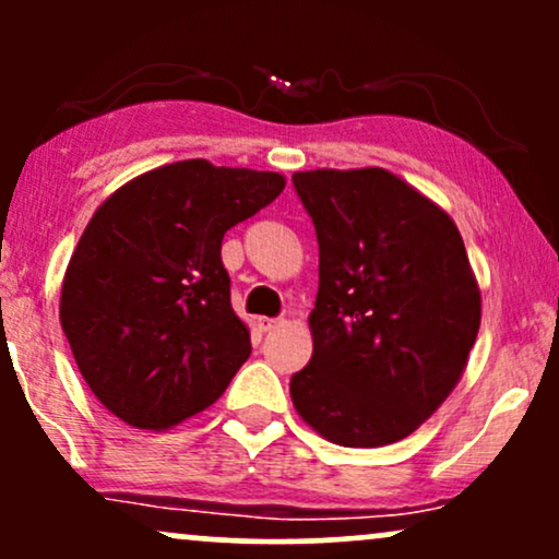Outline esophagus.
<instances>
[{"label": "esophagus", "mask_w": 559, "mask_h": 559, "mask_svg": "<svg viewBox=\"0 0 559 559\" xmlns=\"http://www.w3.org/2000/svg\"><path fill=\"white\" fill-rule=\"evenodd\" d=\"M281 323H284V320H281V318H260V320H258L260 331H265V333H267V331H275Z\"/></svg>", "instance_id": "1"}]
</instances>
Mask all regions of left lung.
Wrapping results in <instances>:
<instances>
[{
	"label": "left lung",
	"instance_id": "obj_1",
	"mask_svg": "<svg viewBox=\"0 0 559 559\" xmlns=\"http://www.w3.org/2000/svg\"><path fill=\"white\" fill-rule=\"evenodd\" d=\"M292 183L320 247L312 357L292 376V402L333 444H394L447 400L476 344L463 236L389 170H307Z\"/></svg>",
	"mask_w": 559,
	"mask_h": 559
}]
</instances>
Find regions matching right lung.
I'll return each mask as SVG.
<instances>
[{
    "label": "right lung",
    "mask_w": 559,
    "mask_h": 559,
    "mask_svg": "<svg viewBox=\"0 0 559 559\" xmlns=\"http://www.w3.org/2000/svg\"><path fill=\"white\" fill-rule=\"evenodd\" d=\"M284 186L278 173L183 159L94 213L62 281L60 323L88 389L128 426L163 431L202 413L247 362L223 236Z\"/></svg>",
    "instance_id": "1"
}]
</instances>
